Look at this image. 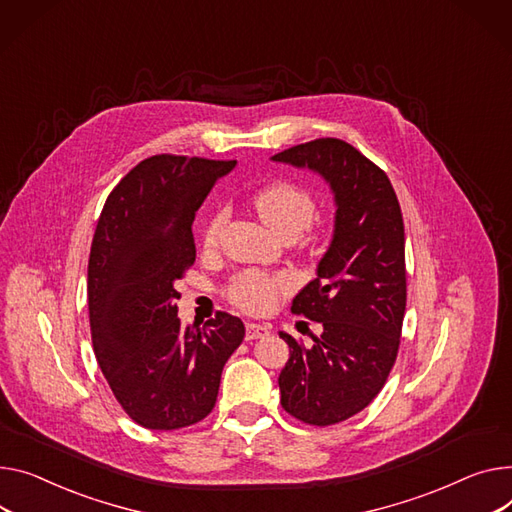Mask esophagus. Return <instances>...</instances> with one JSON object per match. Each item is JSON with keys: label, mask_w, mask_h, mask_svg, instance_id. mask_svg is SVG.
Here are the masks:
<instances>
[{"label": "esophagus", "mask_w": 512, "mask_h": 512, "mask_svg": "<svg viewBox=\"0 0 512 512\" xmlns=\"http://www.w3.org/2000/svg\"><path fill=\"white\" fill-rule=\"evenodd\" d=\"M269 333V325L265 323H247V339H259Z\"/></svg>", "instance_id": "1"}]
</instances>
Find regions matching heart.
Returning <instances> with one entry per match:
<instances>
[{
    "label": "heart",
    "instance_id": "obj_1",
    "mask_svg": "<svg viewBox=\"0 0 512 512\" xmlns=\"http://www.w3.org/2000/svg\"><path fill=\"white\" fill-rule=\"evenodd\" d=\"M253 206L259 218L280 236H298L309 228L315 216V199L309 189L290 181H274L253 195ZM226 222V214L218 210L203 228V245L214 249L218 234ZM288 276H265L259 271H247L230 286V298L247 311H265L274 306L278 294L290 288Z\"/></svg>",
    "mask_w": 512,
    "mask_h": 512
}]
</instances>
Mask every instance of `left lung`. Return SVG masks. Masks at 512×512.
<instances>
[{
  "label": "left lung",
  "mask_w": 512,
  "mask_h": 512,
  "mask_svg": "<svg viewBox=\"0 0 512 512\" xmlns=\"http://www.w3.org/2000/svg\"><path fill=\"white\" fill-rule=\"evenodd\" d=\"M274 162L306 168L331 189L335 220L317 278L292 300V313L323 325L311 348L288 333L280 372L282 407L304 424L344 422L379 395L397 358L405 313V236L393 185L354 146L321 138Z\"/></svg>",
  "instance_id": "8db88e82"
}]
</instances>
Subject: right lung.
<instances>
[{"instance_id":"1","label":"right lung","mask_w":512,"mask_h":512,"mask_svg":"<svg viewBox=\"0 0 512 512\" xmlns=\"http://www.w3.org/2000/svg\"><path fill=\"white\" fill-rule=\"evenodd\" d=\"M234 166L146 158L111 191L96 224L88 259L94 356L127 416L150 430L206 418L222 368L245 337L243 321L228 313L183 327L175 288L195 261V212Z\"/></svg>"}]
</instances>
